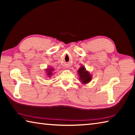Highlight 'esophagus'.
<instances>
[{
	"mask_svg": "<svg viewBox=\"0 0 135 135\" xmlns=\"http://www.w3.org/2000/svg\"><path fill=\"white\" fill-rule=\"evenodd\" d=\"M66 67H68V65H66Z\"/></svg>",
	"mask_w": 135,
	"mask_h": 135,
	"instance_id": "esophagus-1",
	"label": "esophagus"
}]
</instances>
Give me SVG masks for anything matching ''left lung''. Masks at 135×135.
I'll use <instances>...</instances> for the list:
<instances>
[{"mask_svg":"<svg viewBox=\"0 0 135 135\" xmlns=\"http://www.w3.org/2000/svg\"><path fill=\"white\" fill-rule=\"evenodd\" d=\"M78 72L80 77V80H81V83L84 84L88 83L92 79V76H90L89 73L87 71L85 70V68L83 66H82V67L79 68Z\"/></svg>","mask_w":135,"mask_h":135,"instance_id":"obj_1","label":"left lung"}]
</instances>
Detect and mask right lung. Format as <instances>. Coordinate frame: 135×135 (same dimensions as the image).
Here are the masks:
<instances>
[{
  "instance_id": "obj_1",
  "label": "right lung",
  "mask_w": 135,
  "mask_h": 135,
  "mask_svg": "<svg viewBox=\"0 0 135 135\" xmlns=\"http://www.w3.org/2000/svg\"><path fill=\"white\" fill-rule=\"evenodd\" d=\"M54 70V69H52V68H49V69H47L46 70V72H47V75H48V76L49 77H51V75H52V71Z\"/></svg>"
}]
</instances>
